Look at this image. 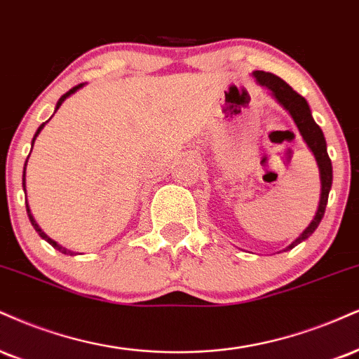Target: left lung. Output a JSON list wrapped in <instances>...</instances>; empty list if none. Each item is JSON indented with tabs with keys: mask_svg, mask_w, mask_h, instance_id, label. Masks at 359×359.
<instances>
[{
	"mask_svg": "<svg viewBox=\"0 0 359 359\" xmlns=\"http://www.w3.org/2000/svg\"><path fill=\"white\" fill-rule=\"evenodd\" d=\"M254 79L257 80V83L261 86H266L273 92L274 98L278 100L280 105L286 109L289 114H291L292 120L299 128L301 135H303L304 142L308 144L311 149V152L314 154V158H316L318 167H319V179H321V197H319V205L316 210V215L311 221L308 227L304 229L303 234L297 237L296 241H292L291 244L287 245L284 250L292 249L294 245H297L303 241L308 239V237L316 231L319 222H321L323 215H325L326 210V204H327V196H330L331 191V184H332V165H331V158L327 155L326 150V140L325 135H323V130L319 128V125L314 122L313 115H311L309 105L306 102L304 97H301L299 93L294 92V90L289 86L286 81L279 76L273 75V73L267 72H254L252 73Z\"/></svg>",
	"mask_w": 359,
	"mask_h": 359,
	"instance_id": "left-lung-1",
	"label": "left lung"
}]
</instances>
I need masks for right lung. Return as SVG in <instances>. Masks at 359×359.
Listing matches in <instances>:
<instances>
[{"label":"right lung","mask_w":359,"mask_h":359,"mask_svg":"<svg viewBox=\"0 0 359 359\" xmlns=\"http://www.w3.org/2000/svg\"><path fill=\"white\" fill-rule=\"evenodd\" d=\"M81 86H83V83H80V85L73 86V88H72V90H68V92H67V93H65V95H62V98H60V100H58V103H56V109H55V111L60 109V105H62V103H63L65 100H67V98H68V97H70V95H72V93H75V92H76V90H79V88H81ZM46 122H48V120H46ZM46 122H45V123H46ZM45 123H41V125H40V127H38V130H36V133H34V137H33V140H32V145L34 144V140H36L38 133H40V132H41V128H43V127H45ZM29 154H32V152H29ZM28 157H29V155H28ZM27 162H28V158H27ZM25 170H27V163H25V168H23V191H27V184H25ZM27 212H28L29 222H32V226L34 227V231H36V232H38V234H40V237H41V239H45V241H46V243H48V244H51V245H53V248H55L56 250H60V252H62V254H67V256H68V254H70V256H73V254H75V252H73V250H70V249H65V248H62V245H60L58 243H55V241H53V239H50V237H48V236H46V234H45V232H43V231H41V227H40V226H38V224H36V221H34V217H33L32 210H29L28 201H27Z\"/></svg>","instance_id":"1"}]
</instances>
